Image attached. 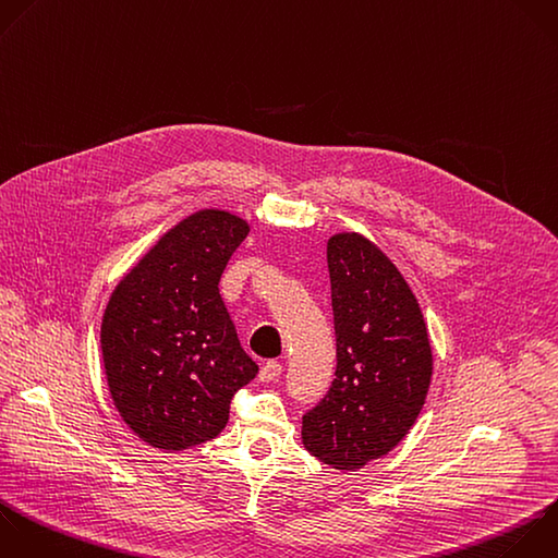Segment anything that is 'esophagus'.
Here are the masks:
<instances>
[{"mask_svg":"<svg viewBox=\"0 0 558 558\" xmlns=\"http://www.w3.org/2000/svg\"><path fill=\"white\" fill-rule=\"evenodd\" d=\"M283 366L277 360H268L262 368H259V379L262 381H275L281 375Z\"/></svg>","mask_w":558,"mask_h":558,"instance_id":"esophagus-1","label":"esophagus"}]
</instances>
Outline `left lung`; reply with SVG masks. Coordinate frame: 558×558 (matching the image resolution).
Segmentation results:
<instances>
[{
  "mask_svg": "<svg viewBox=\"0 0 558 558\" xmlns=\"http://www.w3.org/2000/svg\"><path fill=\"white\" fill-rule=\"evenodd\" d=\"M336 379L303 414V445L333 469L386 456L414 425L432 379L423 312L399 268L360 233L327 242Z\"/></svg>",
  "mask_w": 558,
  "mask_h": 558,
  "instance_id": "8db88e82",
  "label": "left lung"
}]
</instances>
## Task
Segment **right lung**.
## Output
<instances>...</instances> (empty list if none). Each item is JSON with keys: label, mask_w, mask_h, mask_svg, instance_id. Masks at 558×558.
Masks as SVG:
<instances>
[{"label": "right lung", "mask_w": 558, "mask_h": 558, "mask_svg": "<svg viewBox=\"0 0 558 558\" xmlns=\"http://www.w3.org/2000/svg\"><path fill=\"white\" fill-rule=\"evenodd\" d=\"M251 227L225 209L174 225L116 286L100 329L111 399L150 447L216 438L233 395L257 375L220 296V277Z\"/></svg>", "instance_id": "add662e5"}]
</instances>
